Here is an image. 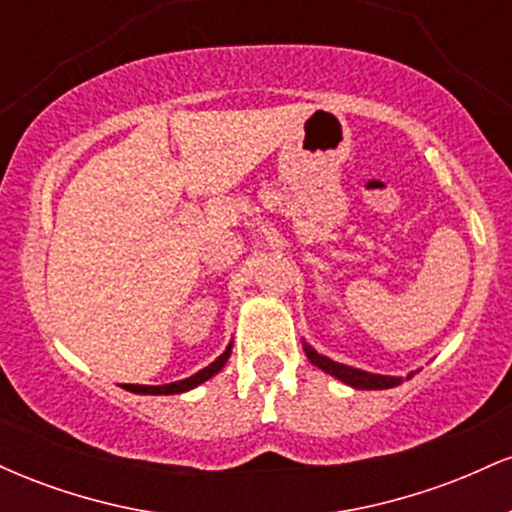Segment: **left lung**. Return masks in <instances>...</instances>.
Listing matches in <instances>:
<instances>
[{
    "mask_svg": "<svg viewBox=\"0 0 512 512\" xmlns=\"http://www.w3.org/2000/svg\"><path fill=\"white\" fill-rule=\"evenodd\" d=\"M305 354H308L310 363H315L317 368H322L325 373L334 375V378L342 380L346 385L356 387V390H387V387L399 385V378H390V375H373V373H366V370L344 366V363H337L332 361V358L320 356L317 351L310 349V346H305Z\"/></svg>",
    "mask_w": 512,
    "mask_h": 512,
    "instance_id": "left-lung-1",
    "label": "left lung"
}]
</instances>
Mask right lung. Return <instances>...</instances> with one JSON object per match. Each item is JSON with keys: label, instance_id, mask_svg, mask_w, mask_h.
Instances as JSON below:
<instances>
[{"label": "right lung", "instance_id": "obj_1", "mask_svg": "<svg viewBox=\"0 0 512 512\" xmlns=\"http://www.w3.org/2000/svg\"><path fill=\"white\" fill-rule=\"evenodd\" d=\"M228 356H231V346H228V349L223 351V354L216 358L214 363H209L207 368L199 370V373H195V375H190V378L180 380V383H170V385H122V387H125V390H129V392H137V395H178V392L192 390V387H197L199 383H204V380H209L211 375L219 373V370L226 366Z\"/></svg>", "mask_w": 512, "mask_h": 512}]
</instances>
